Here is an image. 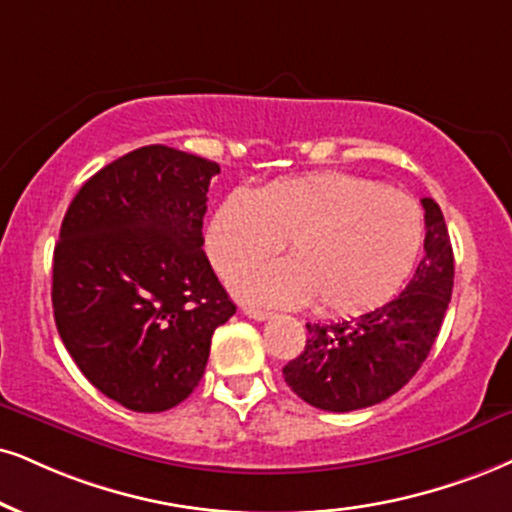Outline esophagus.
Masks as SVG:
<instances>
[{"label": "esophagus", "mask_w": 512, "mask_h": 512, "mask_svg": "<svg viewBox=\"0 0 512 512\" xmlns=\"http://www.w3.org/2000/svg\"><path fill=\"white\" fill-rule=\"evenodd\" d=\"M244 315H249L251 320H268L270 315L273 313H268V311H263V308H244Z\"/></svg>", "instance_id": "34e87169"}]
</instances>
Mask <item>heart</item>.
I'll return each instance as SVG.
<instances>
[{
    "label": "heart",
    "instance_id": "1",
    "mask_svg": "<svg viewBox=\"0 0 512 512\" xmlns=\"http://www.w3.org/2000/svg\"><path fill=\"white\" fill-rule=\"evenodd\" d=\"M287 239L292 258L246 270L239 296L258 304L358 315L387 304L418 261L425 220L399 189L349 173H318L251 192L237 189L208 225L218 273L235 275Z\"/></svg>",
    "mask_w": 512,
    "mask_h": 512
}]
</instances>
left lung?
I'll return each instance as SVG.
<instances>
[{
	"label": "left lung",
	"mask_w": 512,
	"mask_h": 512,
	"mask_svg": "<svg viewBox=\"0 0 512 512\" xmlns=\"http://www.w3.org/2000/svg\"><path fill=\"white\" fill-rule=\"evenodd\" d=\"M425 208V256L406 289L375 311L342 323H308L306 349L282 368L299 399L330 413L375 406L420 370L453 292V249L444 213Z\"/></svg>",
	"instance_id": "left-lung-1"
}]
</instances>
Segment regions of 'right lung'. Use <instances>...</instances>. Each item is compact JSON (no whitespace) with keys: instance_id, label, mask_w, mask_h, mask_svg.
Masks as SVG:
<instances>
[{"instance_id":"right-lung-1","label":"right lung","mask_w":512,"mask_h":512,"mask_svg":"<svg viewBox=\"0 0 512 512\" xmlns=\"http://www.w3.org/2000/svg\"><path fill=\"white\" fill-rule=\"evenodd\" d=\"M218 163L149 144L94 173L54 246L56 330L82 375L137 413L185 401L237 311L204 254Z\"/></svg>"}]
</instances>
